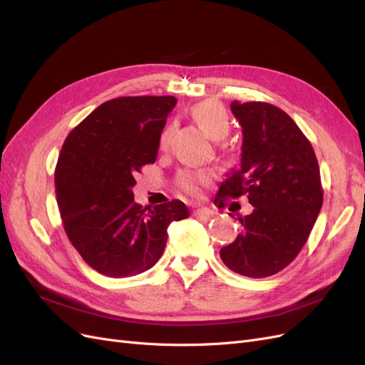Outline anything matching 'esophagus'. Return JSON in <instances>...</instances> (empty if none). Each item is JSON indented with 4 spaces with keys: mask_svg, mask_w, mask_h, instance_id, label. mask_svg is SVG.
<instances>
[{
    "mask_svg": "<svg viewBox=\"0 0 365 365\" xmlns=\"http://www.w3.org/2000/svg\"><path fill=\"white\" fill-rule=\"evenodd\" d=\"M194 215L195 217H200V218H210V217L214 215V211L210 210V207L202 206V207H197V210L194 211Z\"/></svg>",
    "mask_w": 365,
    "mask_h": 365,
    "instance_id": "1",
    "label": "esophagus"
}]
</instances>
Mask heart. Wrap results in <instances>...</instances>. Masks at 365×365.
Instances as JSON below:
<instances>
[{"label": "heart", "instance_id": "obj_1", "mask_svg": "<svg viewBox=\"0 0 365 365\" xmlns=\"http://www.w3.org/2000/svg\"><path fill=\"white\" fill-rule=\"evenodd\" d=\"M191 114L194 120L199 123V127L210 136L211 139H223L227 136L229 130H231V119L225 110L222 103L214 101H203L200 103H195L191 108ZM173 127L168 125L160 134L159 147L160 150H166L170 145ZM212 175L206 171H185L179 175V185L180 188L190 194H199L202 186L211 182Z\"/></svg>", "mask_w": 365, "mask_h": 365}]
</instances>
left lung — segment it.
<instances>
[{"label": "left lung", "instance_id": "obj_1", "mask_svg": "<svg viewBox=\"0 0 365 365\" xmlns=\"http://www.w3.org/2000/svg\"><path fill=\"white\" fill-rule=\"evenodd\" d=\"M242 125V165L220 185L215 200L247 195L254 211L238 218L243 231L220 249L234 272L270 277L306 245L322 206L319 166L312 143L287 113L267 102L234 101Z\"/></svg>", "mask_w": 365, "mask_h": 365}]
</instances>
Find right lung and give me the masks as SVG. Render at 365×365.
Segmentation results:
<instances>
[{
	"mask_svg": "<svg viewBox=\"0 0 365 365\" xmlns=\"http://www.w3.org/2000/svg\"><path fill=\"white\" fill-rule=\"evenodd\" d=\"M174 96L103 102L67 136L55 171L56 202L71 245L111 278L133 277L159 262L171 222L190 215L180 200L151 207L134 202L142 166L154 163Z\"/></svg>",
	"mask_w": 365,
	"mask_h": 365,
	"instance_id": "add662e5",
	"label": "right lung"
}]
</instances>
